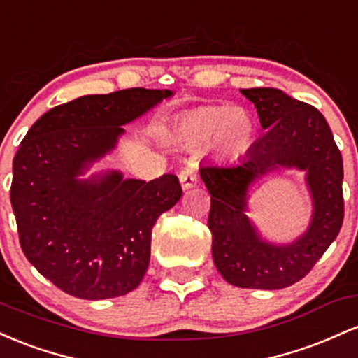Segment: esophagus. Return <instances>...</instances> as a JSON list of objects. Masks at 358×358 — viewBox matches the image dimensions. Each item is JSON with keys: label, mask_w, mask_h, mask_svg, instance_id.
I'll use <instances>...</instances> for the list:
<instances>
[{"label": "esophagus", "mask_w": 358, "mask_h": 358, "mask_svg": "<svg viewBox=\"0 0 358 358\" xmlns=\"http://www.w3.org/2000/svg\"><path fill=\"white\" fill-rule=\"evenodd\" d=\"M179 180L184 191L192 189V187L198 186V174H196L194 169H184V171H180Z\"/></svg>", "instance_id": "obj_1"}]
</instances>
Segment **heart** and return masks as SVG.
Segmentation results:
<instances>
[{
	"mask_svg": "<svg viewBox=\"0 0 358 358\" xmlns=\"http://www.w3.org/2000/svg\"><path fill=\"white\" fill-rule=\"evenodd\" d=\"M255 125L247 111L228 106H201L184 111L172 122L167 142L182 150L208 143L223 159H238L252 147Z\"/></svg>",
	"mask_w": 358,
	"mask_h": 358,
	"instance_id": "1",
	"label": "heart"
}]
</instances>
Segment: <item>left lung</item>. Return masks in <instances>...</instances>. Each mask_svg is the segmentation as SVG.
<instances>
[{
    "mask_svg": "<svg viewBox=\"0 0 358 358\" xmlns=\"http://www.w3.org/2000/svg\"><path fill=\"white\" fill-rule=\"evenodd\" d=\"M240 92L254 103L266 134L233 166L199 167L211 194L208 227L213 260L227 282L245 289H284L303 279L338 235L343 223V160L324 116L275 87ZM277 168L307 172L313 215L291 244L262 238L246 216L248 191Z\"/></svg>",
    "mask_w": 358,
    "mask_h": 358,
    "instance_id": "obj_1",
    "label": "left lung"
}]
</instances>
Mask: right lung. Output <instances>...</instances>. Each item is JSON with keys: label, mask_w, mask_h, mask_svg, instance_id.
Here are the masks:
<instances>
[{"label": "right lung", "mask_w": 358, "mask_h": 358, "mask_svg": "<svg viewBox=\"0 0 358 358\" xmlns=\"http://www.w3.org/2000/svg\"><path fill=\"white\" fill-rule=\"evenodd\" d=\"M174 94L131 87L59 104L31 125L13 159L10 199L28 262L79 299H110L138 287L152 228L182 196L178 176L125 179L106 171L81 179L110 154L123 125Z\"/></svg>", "instance_id": "right-lung-1"}]
</instances>
